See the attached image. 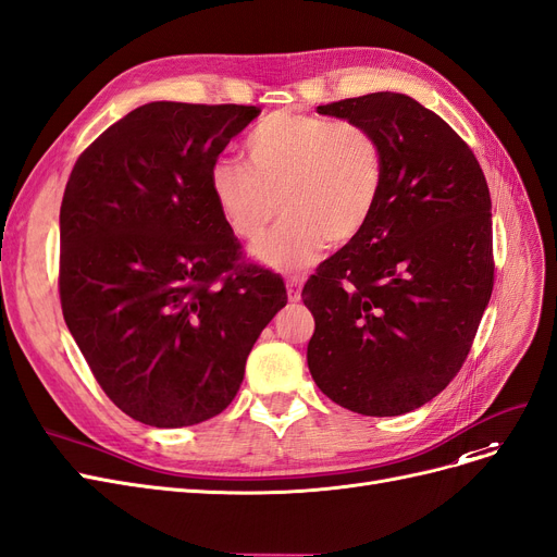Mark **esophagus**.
Here are the masks:
<instances>
[{
	"instance_id": "esophagus-1",
	"label": "esophagus",
	"mask_w": 557,
	"mask_h": 557,
	"mask_svg": "<svg viewBox=\"0 0 557 557\" xmlns=\"http://www.w3.org/2000/svg\"><path fill=\"white\" fill-rule=\"evenodd\" d=\"M285 287H287V299H290L293 304L301 299V278L299 276H287Z\"/></svg>"
}]
</instances>
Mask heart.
<instances>
[{
	"instance_id": "heart-1",
	"label": "heart",
	"mask_w": 557,
	"mask_h": 557,
	"mask_svg": "<svg viewBox=\"0 0 557 557\" xmlns=\"http://www.w3.org/2000/svg\"><path fill=\"white\" fill-rule=\"evenodd\" d=\"M248 165L219 159L209 172L212 196L230 230L258 246V258L283 272L301 270L322 251L348 244L371 221L385 177L382 147L355 122L278 110L246 138Z\"/></svg>"
}]
</instances>
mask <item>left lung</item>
<instances>
[{"label":"left lung","instance_id":"8db88e82","mask_svg":"<svg viewBox=\"0 0 557 557\" xmlns=\"http://www.w3.org/2000/svg\"><path fill=\"white\" fill-rule=\"evenodd\" d=\"M367 126L385 177L367 227L306 281L309 371L369 417L421 408L461 371L493 293L491 194L468 143L406 94L318 106Z\"/></svg>","mask_w":557,"mask_h":557}]
</instances>
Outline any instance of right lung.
I'll use <instances>...</instances> for the list:
<instances>
[{"mask_svg":"<svg viewBox=\"0 0 557 557\" xmlns=\"http://www.w3.org/2000/svg\"><path fill=\"white\" fill-rule=\"evenodd\" d=\"M256 106L157 101L75 161L60 209L66 327L106 396L157 429L194 426L239 392L246 357L287 304L246 262L209 186Z\"/></svg>","mask_w":557,"mask_h":557,"instance_id":"obj_1","label":"right lung"}]
</instances>
